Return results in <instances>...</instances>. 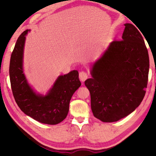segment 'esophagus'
Here are the masks:
<instances>
[{
  "instance_id": "34e87169",
  "label": "esophagus",
  "mask_w": 156,
  "mask_h": 156,
  "mask_svg": "<svg viewBox=\"0 0 156 156\" xmlns=\"http://www.w3.org/2000/svg\"><path fill=\"white\" fill-rule=\"evenodd\" d=\"M79 78L82 82H84L88 78V74L84 71H81L79 73Z\"/></svg>"
}]
</instances>
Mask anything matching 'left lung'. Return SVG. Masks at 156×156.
Masks as SVG:
<instances>
[{
  "label": "left lung",
  "instance_id": "left-lung-1",
  "mask_svg": "<svg viewBox=\"0 0 156 156\" xmlns=\"http://www.w3.org/2000/svg\"><path fill=\"white\" fill-rule=\"evenodd\" d=\"M122 40L111 43L92 66V78L85 81L90 93L94 116L102 122H115L131 114L145 94L150 59L140 32L125 24Z\"/></svg>",
  "mask_w": 156,
  "mask_h": 156
}]
</instances>
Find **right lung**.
<instances>
[{
	"mask_svg": "<svg viewBox=\"0 0 156 156\" xmlns=\"http://www.w3.org/2000/svg\"><path fill=\"white\" fill-rule=\"evenodd\" d=\"M28 31V29L23 31L19 36L11 56L9 76L13 97L25 115L41 123L58 124L67 117L70 99L81 85L78 72L72 70L59 76L46 95L36 94L28 84L23 69V49Z\"/></svg>",
	"mask_w": 156,
	"mask_h": 156,
	"instance_id": "1",
	"label": "right lung"
}]
</instances>
